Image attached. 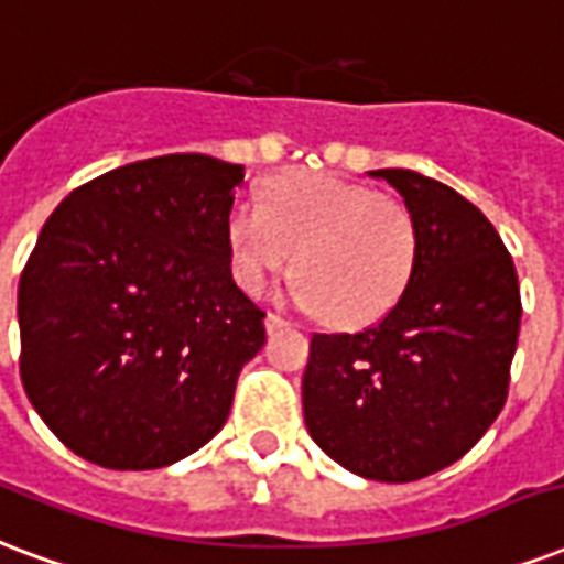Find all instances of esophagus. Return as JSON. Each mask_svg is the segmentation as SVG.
<instances>
[{
    "instance_id": "34e87169",
    "label": "esophagus",
    "mask_w": 564,
    "mask_h": 564,
    "mask_svg": "<svg viewBox=\"0 0 564 564\" xmlns=\"http://www.w3.org/2000/svg\"><path fill=\"white\" fill-rule=\"evenodd\" d=\"M264 327H267V333H276V329L288 327V321H285V317H282V315H276V312H267Z\"/></svg>"
}]
</instances>
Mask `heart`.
<instances>
[{
  "label": "heart",
  "instance_id": "1",
  "mask_svg": "<svg viewBox=\"0 0 564 564\" xmlns=\"http://www.w3.org/2000/svg\"><path fill=\"white\" fill-rule=\"evenodd\" d=\"M228 240L243 291L258 297L294 267V300L341 327L395 306L419 249L416 223L401 202L327 175L279 177L261 207L240 202Z\"/></svg>",
  "mask_w": 564,
  "mask_h": 564
}]
</instances>
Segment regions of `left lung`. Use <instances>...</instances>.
Wrapping results in <instances>:
<instances>
[{
	"mask_svg": "<svg viewBox=\"0 0 564 564\" xmlns=\"http://www.w3.org/2000/svg\"><path fill=\"white\" fill-rule=\"evenodd\" d=\"M416 223L398 303L362 333H315L303 416L317 446L375 481H416L464 458L494 425L518 350L520 285L473 202L410 169H378Z\"/></svg>",
	"mask_w": 564,
	"mask_h": 564,
	"instance_id": "left-lung-1",
	"label": "left lung"
}]
</instances>
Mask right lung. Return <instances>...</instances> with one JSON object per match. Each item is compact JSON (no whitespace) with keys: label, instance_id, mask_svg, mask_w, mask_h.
Masks as SVG:
<instances>
[{"label":"right lung","instance_id":"right-lung-1","mask_svg":"<svg viewBox=\"0 0 564 564\" xmlns=\"http://www.w3.org/2000/svg\"><path fill=\"white\" fill-rule=\"evenodd\" d=\"M243 166L127 163L46 219L17 288L20 378L46 427L106 469H160L226 425L264 312L231 279Z\"/></svg>","mask_w":564,"mask_h":564}]
</instances>
